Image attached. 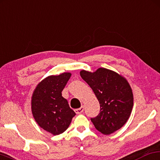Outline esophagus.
<instances>
[{"label":"esophagus","instance_id":"esophagus-1","mask_svg":"<svg viewBox=\"0 0 160 160\" xmlns=\"http://www.w3.org/2000/svg\"><path fill=\"white\" fill-rule=\"evenodd\" d=\"M74 111H75V112L76 114L82 113L83 111H84V107H81L80 108H78V109H76Z\"/></svg>","mask_w":160,"mask_h":160}]
</instances>
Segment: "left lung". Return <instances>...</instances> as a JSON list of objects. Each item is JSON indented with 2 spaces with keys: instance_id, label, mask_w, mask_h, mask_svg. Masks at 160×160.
<instances>
[{
  "instance_id": "1",
  "label": "left lung",
  "mask_w": 160,
  "mask_h": 160,
  "mask_svg": "<svg viewBox=\"0 0 160 160\" xmlns=\"http://www.w3.org/2000/svg\"><path fill=\"white\" fill-rule=\"evenodd\" d=\"M82 78L90 85L100 103V112L90 118L98 132L109 134L128 121L133 108V93L129 84L117 72L99 68L94 72L82 70Z\"/></svg>"
}]
</instances>
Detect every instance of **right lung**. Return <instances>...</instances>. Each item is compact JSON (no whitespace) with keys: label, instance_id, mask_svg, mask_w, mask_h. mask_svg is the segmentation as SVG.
I'll use <instances>...</instances> for the list:
<instances>
[{"label":"right lung","instance_id":"1","mask_svg":"<svg viewBox=\"0 0 160 160\" xmlns=\"http://www.w3.org/2000/svg\"><path fill=\"white\" fill-rule=\"evenodd\" d=\"M70 76V72L48 76L37 85L33 93L32 110L35 121L53 135L63 133L76 115L68 101L62 96Z\"/></svg>","mask_w":160,"mask_h":160}]
</instances>
